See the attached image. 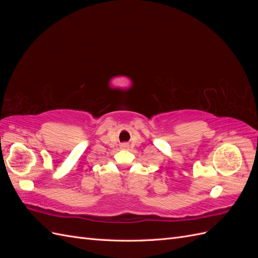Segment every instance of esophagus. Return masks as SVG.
<instances>
[{"mask_svg":"<svg viewBox=\"0 0 258 258\" xmlns=\"http://www.w3.org/2000/svg\"><path fill=\"white\" fill-rule=\"evenodd\" d=\"M121 147H122V148H128L129 145H128L127 143H123V144H121Z\"/></svg>","mask_w":258,"mask_h":258,"instance_id":"34e87169","label":"esophagus"}]
</instances>
